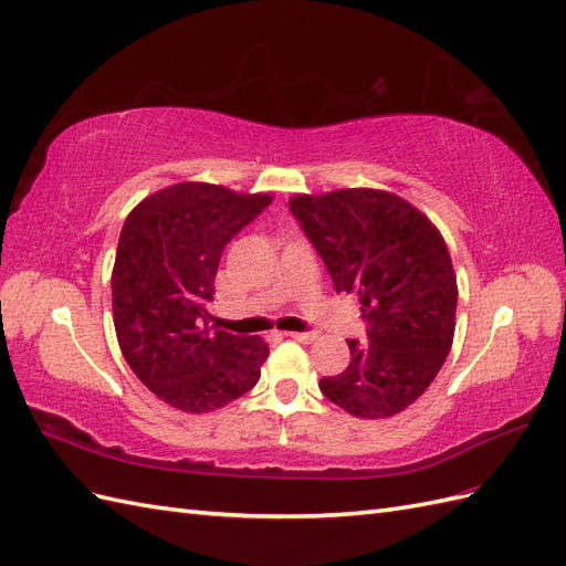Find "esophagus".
Segmentation results:
<instances>
[{"instance_id":"34e87169","label":"esophagus","mask_w":566,"mask_h":566,"mask_svg":"<svg viewBox=\"0 0 566 566\" xmlns=\"http://www.w3.org/2000/svg\"><path fill=\"white\" fill-rule=\"evenodd\" d=\"M293 340H300V343H312L316 340V334L314 331H293V334H287Z\"/></svg>"}]
</instances>
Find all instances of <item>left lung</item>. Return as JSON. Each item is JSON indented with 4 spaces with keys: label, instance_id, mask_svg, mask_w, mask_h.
<instances>
[{
    "label": "left lung",
    "instance_id": "left-lung-1",
    "mask_svg": "<svg viewBox=\"0 0 566 566\" xmlns=\"http://www.w3.org/2000/svg\"><path fill=\"white\" fill-rule=\"evenodd\" d=\"M291 211L338 293H355L367 343L319 381L331 403L363 420L398 416L442 369L457 328V271L442 232L394 191L353 187L295 195Z\"/></svg>",
    "mask_w": 566,
    "mask_h": 566
}]
</instances>
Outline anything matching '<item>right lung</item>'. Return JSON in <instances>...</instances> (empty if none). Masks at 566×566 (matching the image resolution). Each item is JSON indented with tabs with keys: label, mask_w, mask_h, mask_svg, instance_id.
I'll return each instance as SVG.
<instances>
[{
	"label": "right lung",
	"mask_w": 566,
	"mask_h": 566,
	"mask_svg": "<svg viewBox=\"0 0 566 566\" xmlns=\"http://www.w3.org/2000/svg\"><path fill=\"white\" fill-rule=\"evenodd\" d=\"M273 201L209 182H177L124 220L113 266V319L124 360L163 403L201 416L261 377L269 343L209 328L206 305L232 235Z\"/></svg>",
	"instance_id": "add662e5"
}]
</instances>
